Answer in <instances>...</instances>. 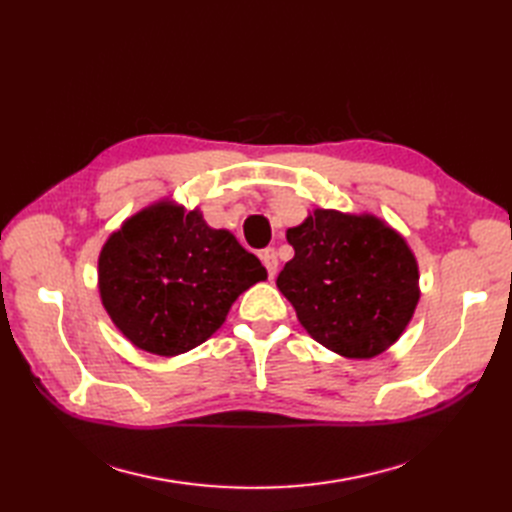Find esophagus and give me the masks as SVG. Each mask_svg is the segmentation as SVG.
Masks as SVG:
<instances>
[{"label": "esophagus", "instance_id": "obj_1", "mask_svg": "<svg viewBox=\"0 0 512 512\" xmlns=\"http://www.w3.org/2000/svg\"><path fill=\"white\" fill-rule=\"evenodd\" d=\"M262 265L267 267V273H269V280H275V275H277V265H280V262H277V254H275V250L273 247H269V250H265L262 252Z\"/></svg>", "mask_w": 512, "mask_h": 512}]
</instances>
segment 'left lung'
<instances>
[{"label": "left lung", "mask_w": 512, "mask_h": 512, "mask_svg": "<svg viewBox=\"0 0 512 512\" xmlns=\"http://www.w3.org/2000/svg\"><path fill=\"white\" fill-rule=\"evenodd\" d=\"M286 239L294 258L275 284L301 327L346 359L389 350L421 299L408 241L376 215L335 209H314Z\"/></svg>", "instance_id": "obj_1"}]
</instances>
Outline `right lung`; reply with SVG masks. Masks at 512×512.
<instances>
[{
  "label": "right lung",
  "mask_w": 512,
  "mask_h": 512,
  "mask_svg": "<svg viewBox=\"0 0 512 512\" xmlns=\"http://www.w3.org/2000/svg\"><path fill=\"white\" fill-rule=\"evenodd\" d=\"M267 269L232 232L198 209L160 200L106 239L98 258L100 299L123 337L145 352L177 356L218 331L232 303Z\"/></svg>",
  "instance_id": "right-lung-1"
}]
</instances>
